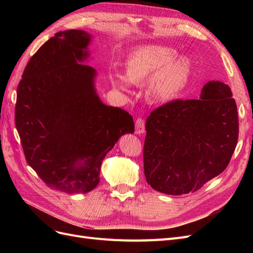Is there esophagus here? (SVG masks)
I'll use <instances>...</instances> for the list:
<instances>
[{
    "mask_svg": "<svg viewBox=\"0 0 253 253\" xmlns=\"http://www.w3.org/2000/svg\"><path fill=\"white\" fill-rule=\"evenodd\" d=\"M135 133L138 135L144 133V120L142 118H137L135 122Z\"/></svg>",
    "mask_w": 253,
    "mask_h": 253,
    "instance_id": "esophagus-1",
    "label": "esophagus"
}]
</instances>
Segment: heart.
Segmentation results:
<instances>
[{
    "label": "heart",
    "mask_w": 253,
    "mask_h": 253,
    "mask_svg": "<svg viewBox=\"0 0 253 253\" xmlns=\"http://www.w3.org/2000/svg\"><path fill=\"white\" fill-rule=\"evenodd\" d=\"M176 57V50L162 45H145L127 56L126 76L114 75V83L128 90V83H148V96L153 101L165 102L175 98L186 86L192 64L187 57Z\"/></svg>",
    "instance_id": "heart-1"
}]
</instances>
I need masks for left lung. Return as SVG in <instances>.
Here are the masks:
<instances>
[{"mask_svg":"<svg viewBox=\"0 0 253 253\" xmlns=\"http://www.w3.org/2000/svg\"><path fill=\"white\" fill-rule=\"evenodd\" d=\"M145 129L147 182L169 195L195 192L226 169L235 150L239 116L231 89L209 81L197 100L177 99L153 111Z\"/></svg>","mask_w":253,"mask_h":253,"instance_id":"1","label":"left lung"}]
</instances>
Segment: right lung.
I'll return each mask as SVG.
<instances>
[{"instance_id":"obj_1","label":"right lung","mask_w":253,"mask_h":253,"mask_svg":"<svg viewBox=\"0 0 253 253\" xmlns=\"http://www.w3.org/2000/svg\"><path fill=\"white\" fill-rule=\"evenodd\" d=\"M91 36L65 30L30 58L17 88L16 126L27 164L52 189L86 193L97 187L102 160L133 117L105 105L95 88L89 57Z\"/></svg>"}]
</instances>
